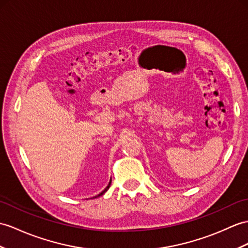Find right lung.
Instances as JSON below:
<instances>
[{"mask_svg": "<svg viewBox=\"0 0 248 248\" xmlns=\"http://www.w3.org/2000/svg\"><path fill=\"white\" fill-rule=\"evenodd\" d=\"M109 186H110V183H109V184H108V186L106 187V188H105V189H104L103 191H102V192H101V194H100V195H98V196H95V197H93V198H96V197H100V196H102V195H103V194H104V192H105V191H107V189H108V188H109Z\"/></svg>", "mask_w": 248, "mask_h": 248, "instance_id": "add662e5", "label": "right lung"}]
</instances>
